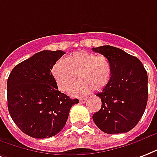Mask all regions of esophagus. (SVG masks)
I'll use <instances>...</instances> for the list:
<instances>
[{
    "mask_svg": "<svg viewBox=\"0 0 157 157\" xmlns=\"http://www.w3.org/2000/svg\"><path fill=\"white\" fill-rule=\"evenodd\" d=\"M87 98H82V99H80V102L81 103H85L86 102Z\"/></svg>",
    "mask_w": 157,
    "mask_h": 157,
    "instance_id": "1",
    "label": "esophagus"
}]
</instances>
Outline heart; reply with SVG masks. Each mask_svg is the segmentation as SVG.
Wrapping results in <instances>:
<instances>
[{
    "label": "heart",
    "instance_id": "heart-1",
    "mask_svg": "<svg viewBox=\"0 0 157 157\" xmlns=\"http://www.w3.org/2000/svg\"><path fill=\"white\" fill-rule=\"evenodd\" d=\"M51 73L57 88L61 91H67L73 96H81L93 90L104 89L109 82L112 67L107 57L88 52H76L65 60L59 59L53 64Z\"/></svg>",
    "mask_w": 157,
    "mask_h": 157
}]
</instances>
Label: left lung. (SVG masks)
<instances>
[{"label": "left lung", "mask_w": 157, "mask_h": 157, "mask_svg": "<svg viewBox=\"0 0 157 157\" xmlns=\"http://www.w3.org/2000/svg\"><path fill=\"white\" fill-rule=\"evenodd\" d=\"M92 50L110 62L109 82L96 95L101 109L92 118L105 133L116 134L132 129L144 113L148 97L147 72L137 57L115 47L105 45Z\"/></svg>", "instance_id": "1"}]
</instances>
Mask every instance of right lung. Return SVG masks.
<instances>
[{"label": "right lung", "mask_w": 157, "mask_h": 157, "mask_svg": "<svg viewBox=\"0 0 157 157\" xmlns=\"http://www.w3.org/2000/svg\"><path fill=\"white\" fill-rule=\"evenodd\" d=\"M65 52L44 50L13 68L7 80V102L17 127L33 138L55 136L64 128L71 108L79 103L58 90L51 69Z\"/></svg>", "instance_id": "1"}]
</instances>
